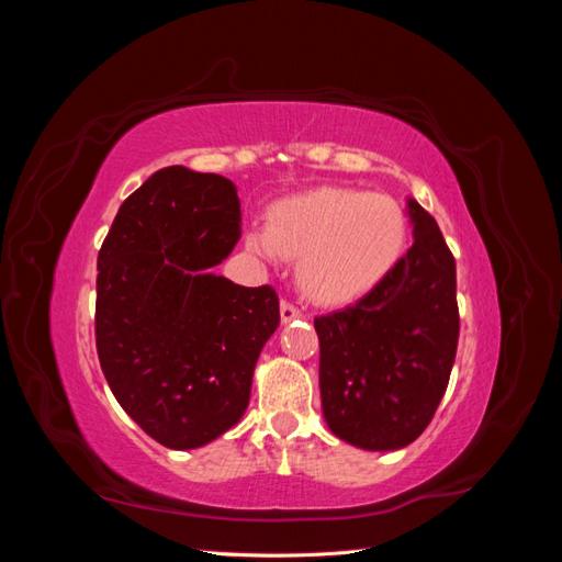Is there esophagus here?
I'll return each instance as SVG.
<instances>
[{"label": "esophagus", "instance_id": "esophagus-1", "mask_svg": "<svg viewBox=\"0 0 562 562\" xmlns=\"http://www.w3.org/2000/svg\"><path fill=\"white\" fill-rule=\"evenodd\" d=\"M297 318H302V312L295 307V304L281 302V321L291 323V321H297Z\"/></svg>", "mask_w": 562, "mask_h": 562}]
</instances>
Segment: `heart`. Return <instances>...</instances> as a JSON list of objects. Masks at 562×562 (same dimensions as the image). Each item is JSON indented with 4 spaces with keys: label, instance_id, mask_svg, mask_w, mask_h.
Segmentation results:
<instances>
[{
    "label": "heart",
    "instance_id": "heart-1",
    "mask_svg": "<svg viewBox=\"0 0 562 562\" xmlns=\"http://www.w3.org/2000/svg\"><path fill=\"white\" fill-rule=\"evenodd\" d=\"M407 215L396 199L356 187H316L279 199L267 227L246 232V248L267 262L297 260L302 293L318 304L368 295L407 248Z\"/></svg>",
    "mask_w": 562,
    "mask_h": 562
}]
</instances>
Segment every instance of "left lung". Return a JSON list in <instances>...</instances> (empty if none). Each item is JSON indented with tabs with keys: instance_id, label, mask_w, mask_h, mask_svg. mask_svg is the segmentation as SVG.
<instances>
[{
	"instance_id": "left-lung-1",
	"label": "left lung",
	"mask_w": 562,
	"mask_h": 562,
	"mask_svg": "<svg viewBox=\"0 0 562 562\" xmlns=\"http://www.w3.org/2000/svg\"><path fill=\"white\" fill-rule=\"evenodd\" d=\"M415 241L342 312L314 318L328 429L363 450H401L429 427L459 339L454 258L436 220L407 199Z\"/></svg>"
}]
</instances>
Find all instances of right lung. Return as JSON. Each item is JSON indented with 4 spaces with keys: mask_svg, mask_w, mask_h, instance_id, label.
<instances>
[{
    "mask_svg": "<svg viewBox=\"0 0 562 562\" xmlns=\"http://www.w3.org/2000/svg\"><path fill=\"white\" fill-rule=\"evenodd\" d=\"M241 236L232 180L161 168L119 209L98 252L95 347L114 398L171 450L229 431L246 413L279 297L217 277Z\"/></svg>",
    "mask_w": 562,
    "mask_h": 562,
    "instance_id": "1",
    "label": "right lung"
}]
</instances>
